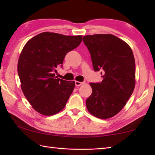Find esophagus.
<instances>
[{"mask_svg":"<svg viewBox=\"0 0 155 155\" xmlns=\"http://www.w3.org/2000/svg\"><path fill=\"white\" fill-rule=\"evenodd\" d=\"M84 82H79V81H75V84L76 86H81L82 84H84Z\"/></svg>","mask_w":155,"mask_h":155,"instance_id":"obj_1","label":"esophagus"}]
</instances>
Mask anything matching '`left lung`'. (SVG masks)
Returning a JSON list of instances; mask_svg holds the SVG:
<instances>
[{"instance_id":"8db88e82","label":"left lung","mask_w":155,"mask_h":155,"mask_svg":"<svg viewBox=\"0 0 155 155\" xmlns=\"http://www.w3.org/2000/svg\"><path fill=\"white\" fill-rule=\"evenodd\" d=\"M83 41L91 57L94 71L101 72V83L90 85L93 89L86 101L88 112L107 119L123 109L135 86V61L127 42L113 35H87Z\"/></svg>"}]
</instances>
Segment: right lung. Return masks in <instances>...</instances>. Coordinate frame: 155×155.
<instances>
[{
    "label": "right lung",
    "instance_id": "obj_1",
    "mask_svg": "<svg viewBox=\"0 0 155 155\" xmlns=\"http://www.w3.org/2000/svg\"><path fill=\"white\" fill-rule=\"evenodd\" d=\"M81 35L66 36L45 32L30 39L18 61V74L25 97L32 108L46 116L57 114L64 108L73 91L74 81L55 77L69 51L78 47Z\"/></svg>",
    "mask_w": 155,
    "mask_h": 155
}]
</instances>
